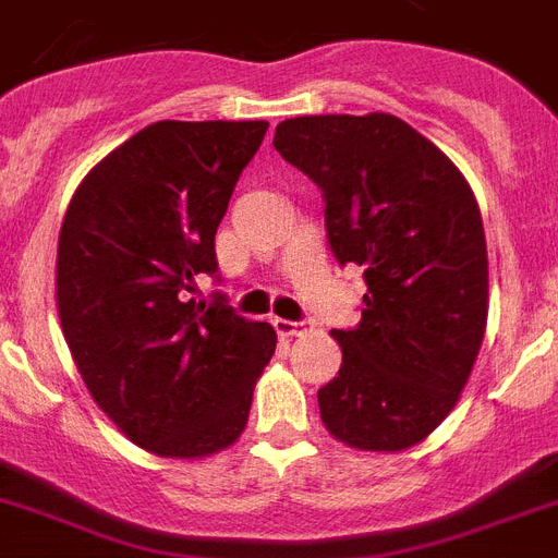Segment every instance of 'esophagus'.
<instances>
[{"label": "esophagus", "mask_w": 558, "mask_h": 558, "mask_svg": "<svg viewBox=\"0 0 558 558\" xmlns=\"http://www.w3.org/2000/svg\"><path fill=\"white\" fill-rule=\"evenodd\" d=\"M274 328L279 336H288V339H293V336H305L307 330H313V322H288V319H276Z\"/></svg>", "instance_id": "obj_1"}]
</instances>
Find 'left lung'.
<instances>
[{"instance_id":"left-lung-1","label":"left lung","mask_w":558,"mask_h":558,"mask_svg":"<svg viewBox=\"0 0 558 558\" xmlns=\"http://www.w3.org/2000/svg\"><path fill=\"white\" fill-rule=\"evenodd\" d=\"M274 147L325 196L339 265L365 276L362 322L333 330L342 367L319 390L333 439L399 453L434 434L487 328V245L468 179L390 113L296 117Z\"/></svg>"}]
</instances>
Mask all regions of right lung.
<instances>
[{
	"mask_svg": "<svg viewBox=\"0 0 558 558\" xmlns=\"http://www.w3.org/2000/svg\"><path fill=\"white\" fill-rule=\"evenodd\" d=\"M268 122H165L110 150L73 193L57 307L87 393L165 459L230 448L276 351L268 322L185 299L216 274L214 239Z\"/></svg>",
	"mask_w": 558,
	"mask_h": 558,
	"instance_id": "add662e5",
	"label": "right lung"
}]
</instances>
